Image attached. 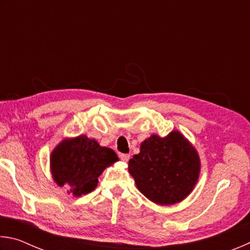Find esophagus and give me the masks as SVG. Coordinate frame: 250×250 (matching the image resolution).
I'll return each instance as SVG.
<instances>
[{
    "label": "esophagus",
    "mask_w": 250,
    "mask_h": 250,
    "mask_svg": "<svg viewBox=\"0 0 250 250\" xmlns=\"http://www.w3.org/2000/svg\"><path fill=\"white\" fill-rule=\"evenodd\" d=\"M119 158H120L121 161H124V162H128V161L130 160V155H129V154H124V153H122V154L119 155Z\"/></svg>",
    "instance_id": "esophagus-1"
}]
</instances>
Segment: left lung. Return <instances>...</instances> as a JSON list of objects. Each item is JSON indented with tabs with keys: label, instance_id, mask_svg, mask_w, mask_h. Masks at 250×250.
Returning a JSON list of instances; mask_svg holds the SVG:
<instances>
[{
	"label": "left lung",
	"instance_id": "left-lung-1",
	"mask_svg": "<svg viewBox=\"0 0 250 250\" xmlns=\"http://www.w3.org/2000/svg\"><path fill=\"white\" fill-rule=\"evenodd\" d=\"M128 168L146 198L159 205H172L193 191L201 161L195 147L175 130L164 138L152 134L143 141L140 153L130 159Z\"/></svg>",
	"mask_w": 250,
	"mask_h": 250
}]
</instances>
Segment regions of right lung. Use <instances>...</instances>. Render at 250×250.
Listing matches in <instances>:
<instances>
[{"label":"right lung","mask_w":250,"mask_h":250,"mask_svg":"<svg viewBox=\"0 0 250 250\" xmlns=\"http://www.w3.org/2000/svg\"><path fill=\"white\" fill-rule=\"evenodd\" d=\"M119 161L116 152L100 146L86 135L65 139L50 154V171L57 185H69L74 196H82L97 188L105 167Z\"/></svg>","instance_id":"right-lung-1"}]
</instances>
